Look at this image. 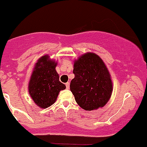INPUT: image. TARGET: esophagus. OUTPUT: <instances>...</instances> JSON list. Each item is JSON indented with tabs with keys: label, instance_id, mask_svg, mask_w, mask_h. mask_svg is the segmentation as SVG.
I'll list each match as a JSON object with an SVG mask.
<instances>
[{
	"label": "esophagus",
	"instance_id": "1",
	"mask_svg": "<svg viewBox=\"0 0 147 147\" xmlns=\"http://www.w3.org/2000/svg\"><path fill=\"white\" fill-rule=\"evenodd\" d=\"M65 85H66L67 89H69V82H67V83L65 84Z\"/></svg>",
	"mask_w": 147,
	"mask_h": 147
}]
</instances>
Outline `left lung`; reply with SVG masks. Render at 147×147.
I'll use <instances>...</instances> for the list:
<instances>
[{"mask_svg": "<svg viewBox=\"0 0 147 147\" xmlns=\"http://www.w3.org/2000/svg\"><path fill=\"white\" fill-rule=\"evenodd\" d=\"M75 78L70 90L77 103L85 111L103 107L113 91L111 75L105 63L96 54L88 52L74 62Z\"/></svg>", "mask_w": 147, "mask_h": 147, "instance_id": "obj_1", "label": "left lung"}]
</instances>
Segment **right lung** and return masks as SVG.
I'll return each instance as SVG.
<instances>
[{
  "label": "right lung",
  "mask_w": 147,
  "mask_h": 147,
  "mask_svg": "<svg viewBox=\"0 0 147 147\" xmlns=\"http://www.w3.org/2000/svg\"><path fill=\"white\" fill-rule=\"evenodd\" d=\"M57 62L48 55L38 59L28 82V92L36 105L47 108L55 103L60 90L66 88L57 72Z\"/></svg>",
  "instance_id": "add662e5"
}]
</instances>
